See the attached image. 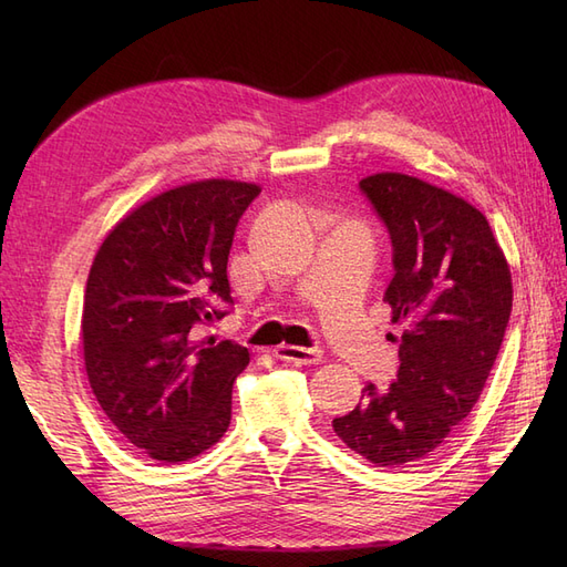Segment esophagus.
Wrapping results in <instances>:
<instances>
[{
  "mask_svg": "<svg viewBox=\"0 0 567 567\" xmlns=\"http://www.w3.org/2000/svg\"><path fill=\"white\" fill-rule=\"evenodd\" d=\"M274 357L281 359V362H293V364H319L323 359V352L319 348L279 346L274 348Z\"/></svg>",
  "mask_w": 567,
  "mask_h": 567,
  "instance_id": "1",
  "label": "esophagus"
}]
</instances>
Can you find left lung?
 <instances>
[{
	"label": "left lung",
	"mask_w": 567,
	"mask_h": 567,
	"mask_svg": "<svg viewBox=\"0 0 567 567\" xmlns=\"http://www.w3.org/2000/svg\"><path fill=\"white\" fill-rule=\"evenodd\" d=\"M392 238L390 321L402 326L400 371L371 383L336 435L375 466L435 452L471 414L499 354L513 305L506 255L487 217L447 188L402 173L359 182Z\"/></svg>",
	"instance_id": "obj_1"
}]
</instances>
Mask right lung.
I'll return each mask as SVG.
<instances>
[{"mask_svg": "<svg viewBox=\"0 0 567 567\" xmlns=\"http://www.w3.org/2000/svg\"><path fill=\"white\" fill-rule=\"evenodd\" d=\"M262 188L182 184L136 205L99 246L82 305L94 398L136 450L179 463L210 450L231 421V388L250 354L198 338L234 302L227 262L238 219Z\"/></svg>", "mask_w": 567, "mask_h": 567, "instance_id": "obj_1", "label": "right lung"}]
</instances>
